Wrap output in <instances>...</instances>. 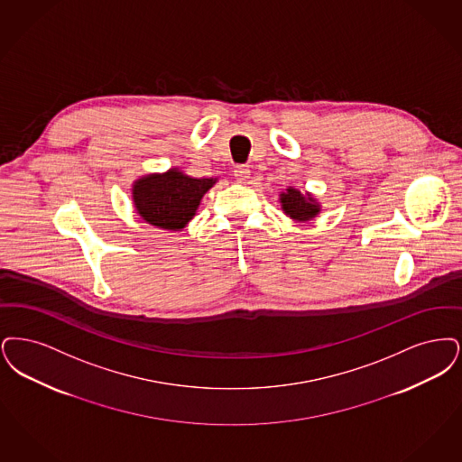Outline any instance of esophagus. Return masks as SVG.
<instances>
[{"mask_svg":"<svg viewBox=\"0 0 462 462\" xmlns=\"http://www.w3.org/2000/svg\"><path fill=\"white\" fill-rule=\"evenodd\" d=\"M233 174L238 180H246L250 178V169H248V165H236Z\"/></svg>","mask_w":462,"mask_h":462,"instance_id":"obj_1","label":"esophagus"}]
</instances>
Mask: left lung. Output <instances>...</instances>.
<instances>
[{
	"label": "left lung",
	"instance_id": "obj_1",
	"mask_svg": "<svg viewBox=\"0 0 462 462\" xmlns=\"http://www.w3.org/2000/svg\"><path fill=\"white\" fill-rule=\"evenodd\" d=\"M282 210L295 221H309L318 216L319 205L310 195H303L299 189L290 188L282 195Z\"/></svg>",
	"mask_w": 462,
	"mask_h": 462
}]
</instances>
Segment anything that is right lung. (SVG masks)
Listing matches in <instances>:
<instances>
[{"mask_svg":"<svg viewBox=\"0 0 462 462\" xmlns=\"http://www.w3.org/2000/svg\"><path fill=\"white\" fill-rule=\"evenodd\" d=\"M216 180H195L171 169L162 176H146L134 184V205L148 224L163 229H182L195 216L201 197Z\"/></svg>","mask_w":462,"mask_h":462,"instance_id":"obj_1","label":"right lung"}]
</instances>
